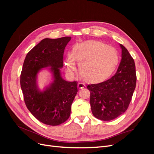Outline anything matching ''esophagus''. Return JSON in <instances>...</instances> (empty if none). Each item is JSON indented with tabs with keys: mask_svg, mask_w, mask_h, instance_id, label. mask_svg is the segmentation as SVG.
<instances>
[{
	"mask_svg": "<svg viewBox=\"0 0 154 154\" xmlns=\"http://www.w3.org/2000/svg\"><path fill=\"white\" fill-rule=\"evenodd\" d=\"M85 87V84H83V83H78V87L80 88V89H81V88H84Z\"/></svg>",
	"mask_w": 154,
	"mask_h": 154,
	"instance_id": "obj_1",
	"label": "esophagus"
}]
</instances>
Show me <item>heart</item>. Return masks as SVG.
Listing matches in <instances>:
<instances>
[{
    "mask_svg": "<svg viewBox=\"0 0 154 154\" xmlns=\"http://www.w3.org/2000/svg\"><path fill=\"white\" fill-rule=\"evenodd\" d=\"M116 51L97 40H87L77 43L72 47V53L66 56L65 65L69 75L76 71V62L79 63V71L86 82L99 83L108 78L118 63Z\"/></svg>",
    "mask_w": 154,
    "mask_h": 154,
    "instance_id": "heart-1",
    "label": "heart"
}]
</instances>
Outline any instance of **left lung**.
<instances>
[{
	"label": "left lung",
	"mask_w": 154,
	"mask_h": 154,
	"mask_svg": "<svg viewBox=\"0 0 154 154\" xmlns=\"http://www.w3.org/2000/svg\"><path fill=\"white\" fill-rule=\"evenodd\" d=\"M122 60L117 72L109 80L88 85L92 114L103 121L118 118L127 110L136 84V66L128 50L119 44Z\"/></svg>",
	"instance_id": "8db88e82"
}]
</instances>
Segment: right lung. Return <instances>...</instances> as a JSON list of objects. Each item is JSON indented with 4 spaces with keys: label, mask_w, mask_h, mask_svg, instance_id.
<instances>
[{
    "label": "right lung",
    "mask_w": 154,
    "mask_h": 154,
    "mask_svg": "<svg viewBox=\"0 0 154 154\" xmlns=\"http://www.w3.org/2000/svg\"><path fill=\"white\" fill-rule=\"evenodd\" d=\"M71 36L42 40L27 54L20 75V86L27 108L40 122L56 126L64 123L71 114V105L78 92L77 82L62 78L65 48ZM46 69L50 80L42 89L38 75Z\"/></svg>",
    "instance_id": "obj_1"
}]
</instances>
